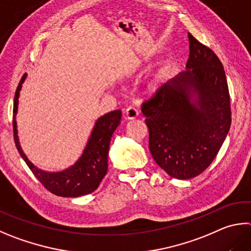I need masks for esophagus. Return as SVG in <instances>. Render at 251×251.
Returning a JSON list of instances; mask_svg holds the SVG:
<instances>
[{
	"label": "esophagus",
	"instance_id": "34e87169",
	"mask_svg": "<svg viewBox=\"0 0 251 251\" xmlns=\"http://www.w3.org/2000/svg\"><path fill=\"white\" fill-rule=\"evenodd\" d=\"M138 115H139L138 111L133 106H129L124 113V117L126 120H135V118L138 117Z\"/></svg>",
	"mask_w": 251,
	"mask_h": 251
}]
</instances>
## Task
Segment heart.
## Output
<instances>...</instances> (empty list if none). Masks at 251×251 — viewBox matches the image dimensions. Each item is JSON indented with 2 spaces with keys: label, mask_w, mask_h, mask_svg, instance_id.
<instances>
[{
  "label": "heart",
  "mask_w": 251,
  "mask_h": 251,
  "mask_svg": "<svg viewBox=\"0 0 251 251\" xmlns=\"http://www.w3.org/2000/svg\"><path fill=\"white\" fill-rule=\"evenodd\" d=\"M167 76H168V74H167L166 70L158 71L157 74L152 76L151 80H150L149 88L151 90H156L158 88H160V86L163 85V83L166 82Z\"/></svg>",
  "instance_id": "heart-1"
}]
</instances>
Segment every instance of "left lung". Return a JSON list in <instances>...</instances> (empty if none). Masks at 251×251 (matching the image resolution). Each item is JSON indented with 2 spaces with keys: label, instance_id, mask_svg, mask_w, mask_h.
<instances>
[{
  "label": "left lung",
  "instance_id": "obj_1",
  "mask_svg": "<svg viewBox=\"0 0 251 251\" xmlns=\"http://www.w3.org/2000/svg\"><path fill=\"white\" fill-rule=\"evenodd\" d=\"M188 36L186 70L141 105L152 158L180 180L197 176L211 165L231 123L224 67L212 49Z\"/></svg>",
  "mask_w": 251,
  "mask_h": 251
}]
</instances>
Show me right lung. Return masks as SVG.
Returning a JSON list of instances; mask_svg holds the SVG:
<instances>
[{"mask_svg":"<svg viewBox=\"0 0 251 251\" xmlns=\"http://www.w3.org/2000/svg\"><path fill=\"white\" fill-rule=\"evenodd\" d=\"M27 75L25 74L18 83L13 107V131L14 141L21 157L24 159L34 176L37 177L50 192L63 198H76L92 193L99 188L100 183L107 172V156L112 135L121 124L122 112L120 110L105 114L95 122L92 133L86 143L81 157L75 165L59 172H47L38 169L31 163L18 141L16 114L18 107L20 91Z\"/></svg>","mask_w":251,"mask_h":251,"instance_id":"right-lung-1","label":"right lung"}]
</instances>
